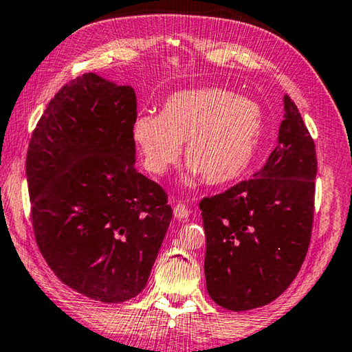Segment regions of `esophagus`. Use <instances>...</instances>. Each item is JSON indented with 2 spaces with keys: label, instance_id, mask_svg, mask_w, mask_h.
I'll list each match as a JSON object with an SVG mask.
<instances>
[{
  "label": "esophagus",
  "instance_id": "obj_1",
  "mask_svg": "<svg viewBox=\"0 0 352 352\" xmlns=\"http://www.w3.org/2000/svg\"><path fill=\"white\" fill-rule=\"evenodd\" d=\"M174 216L177 217V219H188V216H189V210H188V206L185 205V204H177L175 206H174Z\"/></svg>",
  "mask_w": 352,
  "mask_h": 352
}]
</instances>
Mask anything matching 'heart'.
<instances>
[{
  "label": "heart",
  "instance_id": "1",
  "mask_svg": "<svg viewBox=\"0 0 352 352\" xmlns=\"http://www.w3.org/2000/svg\"><path fill=\"white\" fill-rule=\"evenodd\" d=\"M265 130L263 111L254 100L221 87L189 89L166 100L161 114H139L133 138L144 167L163 175L185 142L191 177L222 185L241 177L255 158Z\"/></svg>",
  "mask_w": 352,
  "mask_h": 352
}]
</instances>
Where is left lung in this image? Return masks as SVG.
<instances>
[{"label":"left lung","instance_id":"left-lung-1","mask_svg":"<svg viewBox=\"0 0 352 352\" xmlns=\"http://www.w3.org/2000/svg\"><path fill=\"white\" fill-rule=\"evenodd\" d=\"M283 104L278 144L266 164L249 180L199 204L206 289L227 310L256 309L280 296L310 244L315 142L293 100L285 96Z\"/></svg>","mask_w":352,"mask_h":352}]
</instances>
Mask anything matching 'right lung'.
Segmentation results:
<instances>
[{
	"mask_svg": "<svg viewBox=\"0 0 352 352\" xmlns=\"http://www.w3.org/2000/svg\"><path fill=\"white\" fill-rule=\"evenodd\" d=\"M136 94L96 74L59 89L26 155L38 250L67 287L106 304L146 287L172 208L158 183L139 174Z\"/></svg>",
	"mask_w": 352,
	"mask_h": 352,
	"instance_id": "right-lung-1",
	"label": "right lung"
}]
</instances>
